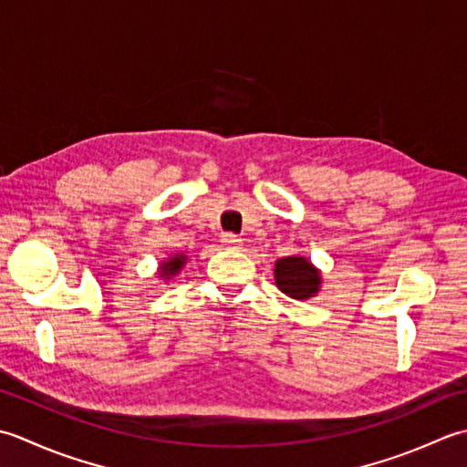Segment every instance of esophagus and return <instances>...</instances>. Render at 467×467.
<instances>
[{
  "instance_id": "34e87169",
  "label": "esophagus",
  "mask_w": 467,
  "mask_h": 467,
  "mask_svg": "<svg viewBox=\"0 0 467 467\" xmlns=\"http://www.w3.org/2000/svg\"><path fill=\"white\" fill-rule=\"evenodd\" d=\"M222 244H223L225 247H232V250H235V247L242 245V240H240V237H237L235 234L227 232V234L222 235Z\"/></svg>"
}]
</instances>
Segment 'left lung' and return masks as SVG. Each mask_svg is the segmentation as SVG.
<instances>
[{
	"label": "left lung",
	"mask_w": 467,
	"mask_h": 467,
	"mask_svg": "<svg viewBox=\"0 0 467 467\" xmlns=\"http://www.w3.org/2000/svg\"><path fill=\"white\" fill-rule=\"evenodd\" d=\"M275 286L286 296L296 300H306L318 292L320 275L318 270L306 260L298 255L282 258L275 262Z\"/></svg>",
	"instance_id": "8db88e82"
}]
</instances>
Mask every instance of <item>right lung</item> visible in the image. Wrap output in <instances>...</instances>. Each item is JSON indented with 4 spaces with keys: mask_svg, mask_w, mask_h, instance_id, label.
Wrapping results in <instances>:
<instances>
[{
    "mask_svg": "<svg viewBox=\"0 0 467 467\" xmlns=\"http://www.w3.org/2000/svg\"><path fill=\"white\" fill-rule=\"evenodd\" d=\"M183 264H185V258L183 255H177V258H171L169 262H165L163 265H161V275H173V274H177L181 268H183Z\"/></svg>",
    "mask_w": 467,
    "mask_h": 467,
    "instance_id": "add662e5",
    "label": "right lung"
}]
</instances>
